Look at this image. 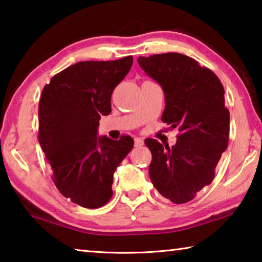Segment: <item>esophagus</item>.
Segmentation results:
<instances>
[{"label":"esophagus","mask_w":262,"mask_h":262,"mask_svg":"<svg viewBox=\"0 0 262 262\" xmlns=\"http://www.w3.org/2000/svg\"><path fill=\"white\" fill-rule=\"evenodd\" d=\"M134 143H135V147H141L143 144V139L135 138L134 139Z\"/></svg>","instance_id":"34e87169"}]
</instances>
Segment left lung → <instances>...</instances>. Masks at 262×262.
<instances>
[{"mask_svg": "<svg viewBox=\"0 0 262 262\" xmlns=\"http://www.w3.org/2000/svg\"><path fill=\"white\" fill-rule=\"evenodd\" d=\"M138 63L163 90L161 120L181 132L172 147L144 140L152 155L149 177L162 196L183 204L211 184L227 148L230 113L224 87L211 70L181 53L139 57Z\"/></svg>", "mask_w": 262, "mask_h": 262, "instance_id": "1", "label": "left lung"}]
</instances>
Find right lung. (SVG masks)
<instances>
[{"label":"right lung","mask_w":262,"mask_h":262,"mask_svg":"<svg viewBox=\"0 0 262 262\" xmlns=\"http://www.w3.org/2000/svg\"><path fill=\"white\" fill-rule=\"evenodd\" d=\"M133 65L128 56L110 61H79L44 86L38 106V140L64 197L87 209L110 201L113 173L134 146L98 136L99 120L108 115L112 93Z\"/></svg>","instance_id":"1"}]
</instances>
